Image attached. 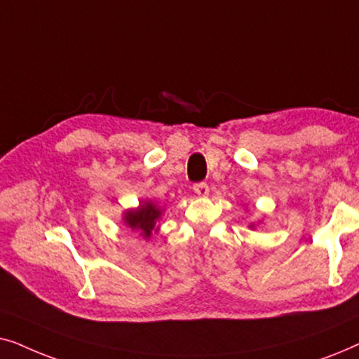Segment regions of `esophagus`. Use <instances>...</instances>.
Here are the masks:
<instances>
[{
  "instance_id": "1",
  "label": "esophagus",
  "mask_w": 359,
  "mask_h": 359,
  "mask_svg": "<svg viewBox=\"0 0 359 359\" xmlns=\"http://www.w3.org/2000/svg\"><path fill=\"white\" fill-rule=\"evenodd\" d=\"M193 189H194V193H196V194L201 196V198H204V196H208V194H209V186L205 184V183H198V184H194V186H193Z\"/></svg>"
}]
</instances>
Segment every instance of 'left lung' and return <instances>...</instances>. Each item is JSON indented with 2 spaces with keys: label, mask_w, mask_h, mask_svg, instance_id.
<instances>
[{
  "label": "left lung",
  "mask_w": 359,
  "mask_h": 359,
  "mask_svg": "<svg viewBox=\"0 0 359 359\" xmlns=\"http://www.w3.org/2000/svg\"><path fill=\"white\" fill-rule=\"evenodd\" d=\"M250 227H252V229H253V227H255V225H253V224H250Z\"/></svg>",
  "instance_id": "left-lung-1"
}]
</instances>
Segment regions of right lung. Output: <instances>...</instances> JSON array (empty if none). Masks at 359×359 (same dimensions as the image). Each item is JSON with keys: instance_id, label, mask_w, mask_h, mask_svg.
<instances>
[{"instance_id": "1", "label": "right lung", "mask_w": 359, "mask_h": 359, "mask_svg": "<svg viewBox=\"0 0 359 359\" xmlns=\"http://www.w3.org/2000/svg\"><path fill=\"white\" fill-rule=\"evenodd\" d=\"M161 210L158 205L151 201H144L137 209H130L124 212V224L132 230H137L144 238H150V235L156 232V222H158Z\"/></svg>"}]
</instances>
